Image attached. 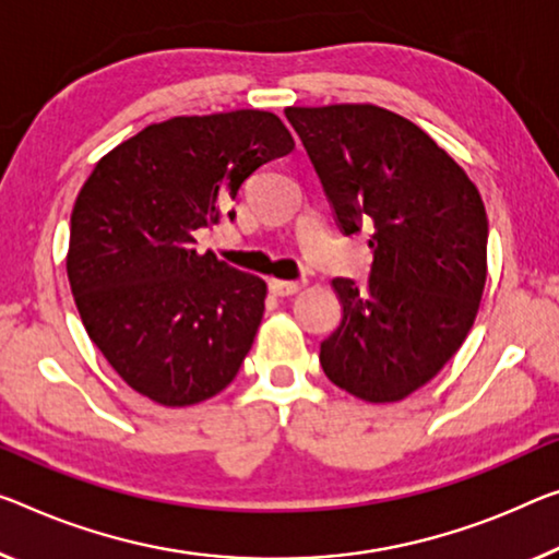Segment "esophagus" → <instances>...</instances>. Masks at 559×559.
Wrapping results in <instances>:
<instances>
[{
  "instance_id": "1",
  "label": "esophagus",
  "mask_w": 559,
  "mask_h": 559,
  "mask_svg": "<svg viewBox=\"0 0 559 559\" xmlns=\"http://www.w3.org/2000/svg\"><path fill=\"white\" fill-rule=\"evenodd\" d=\"M305 287V282H287V280H270V292L277 297H289L297 295L299 289Z\"/></svg>"
}]
</instances>
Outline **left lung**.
I'll use <instances>...</instances> for the list:
<instances>
[{"label": "left lung", "instance_id": "obj_1", "mask_svg": "<svg viewBox=\"0 0 559 559\" xmlns=\"http://www.w3.org/2000/svg\"><path fill=\"white\" fill-rule=\"evenodd\" d=\"M345 235L372 225L367 285L337 277L342 322L324 374L365 402H397L462 347L487 280L483 197L409 119L374 105L287 107Z\"/></svg>", "mask_w": 559, "mask_h": 559}]
</instances>
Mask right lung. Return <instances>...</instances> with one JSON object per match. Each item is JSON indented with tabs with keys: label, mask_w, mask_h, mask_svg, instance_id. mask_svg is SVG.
Here are the masks:
<instances>
[{
	"label": "right lung",
	"mask_w": 559,
	"mask_h": 559,
	"mask_svg": "<svg viewBox=\"0 0 559 559\" xmlns=\"http://www.w3.org/2000/svg\"><path fill=\"white\" fill-rule=\"evenodd\" d=\"M292 147L277 115L237 109L150 124L97 162L72 210L67 274L90 340L134 392L187 407L237 377L267 285L197 252L194 231Z\"/></svg>",
	"instance_id": "1"
}]
</instances>
